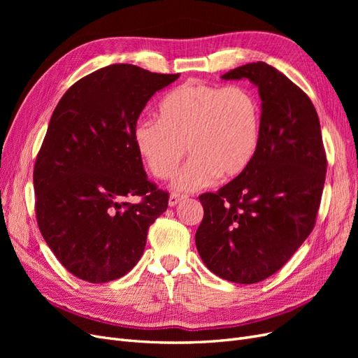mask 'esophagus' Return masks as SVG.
<instances>
[{
  "label": "esophagus",
  "instance_id": "obj_1",
  "mask_svg": "<svg viewBox=\"0 0 358 358\" xmlns=\"http://www.w3.org/2000/svg\"><path fill=\"white\" fill-rule=\"evenodd\" d=\"M183 199H187L185 196H182V194H176V192H173V194H170V199H169V206L170 208H173V206H176L179 201H182Z\"/></svg>",
  "mask_w": 358,
  "mask_h": 358
}]
</instances>
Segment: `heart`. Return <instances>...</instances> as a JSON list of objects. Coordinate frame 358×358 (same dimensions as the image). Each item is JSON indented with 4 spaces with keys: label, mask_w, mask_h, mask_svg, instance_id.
I'll use <instances>...</instances> for the list:
<instances>
[{
    "label": "heart",
    "mask_w": 358,
    "mask_h": 358,
    "mask_svg": "<svg viewBox=\"0 0 358 358\" xmlns=\"http://www.w3.org/2000/svg\"><path fill=\"white\" fill-rule=\"evenodd\" d=\"M159 119H140L133 138L150 175L170 179L187 154L191 159L173 187L196 191L246 170L257 152L262 109L251 90L188 82L176 86L158 106Z\"/></svg>",
    "instance_id": "1"
}]
</instances>
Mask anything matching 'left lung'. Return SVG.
Instances as JSON below:
<instances>
[{"mask_svg": "<svg viewBox=\"0 0 358 358\" xmlns=\"http://www.w3.org/2000/svg\"><path fill=\"white\" fill-rule=\"evenodd\" d=\"M221 78L258 88L259 142L242 175L199 197L196 245L216 276L255 284L276 273L315 227L327 158L315 107L285 74L259 61Z\"/></svg>", "mask_w": 358, "mask_h": 358, "instance_id": "left-lung-1", "label": "left lung"}]
</instances>
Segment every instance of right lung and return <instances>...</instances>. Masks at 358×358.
Segmentation results:
<instances>
[{
	"label": "right lung",
	"mask_w": 358,
	"mask_h": 358,
	"mask_svg": "<svg viewBox=\"0 0 358 358\" xmlns=\"http://www.w3.org/2000/svg\"><path fill=\"white\" fill-rule=\"evenodd\" d=\"M179 74L131 64L96 70L62 95L34 166L43 239L70 273L92 284L127 275L169 192L150 182L133 131L146 103ZM143 199L133 205L125 196Z\"/></svg>",
	"instance_id": "add662e5"
}]
</instances>
